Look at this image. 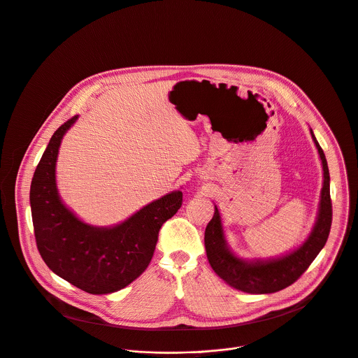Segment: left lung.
I'll use <instances>...</instances> for the list:
<instances>
[{
  "mask_svg": "<svg viewBox=\"0 0 358 358\" xmlns=\"http://www.w3.org/2000/svg\"><path fill=\"white\" fill-rule=\"evenodd\" d=\"M315 145L323 165V187L320 193L319 213L315 227L308 240L295 251L272 259L245 261L234 255L224 238L222 217L217 206L214 216L204 231V245L207 259L213 268L230 287L247 294H273L288 288L309 268L313 259L324 247L331 227V199L330 175L327 161L313 131L310 129Z\"/></svg>",
  "mask_w": 358,
  "mask_h": 358,
  "instance_id": "left-lung-1",
  "label": "left lung"
}]
</instances>
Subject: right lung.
<instances>
[{
	"mask_svg": "<svg viewBox=\"0 0 358 358\" xmlns=\"http://www.w3.org/2000/svg\"><path fill=\"white\" fill-rule=\"evenodd\" d=\"M78 115L52 135L31 183V210L36 247L45 264L76 288L113 294L135 280L150 265L162 224L182 206L176 190L142 207L114 227L83 223L60 200L56 187V159L63 135Z\"/></svg>",
	"mask_w": 358,
	"mask_h": 358,
	"instance_id": "right-lung-1",
	"label": "right lung"
}]
</instances>
